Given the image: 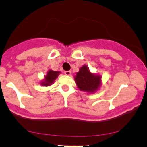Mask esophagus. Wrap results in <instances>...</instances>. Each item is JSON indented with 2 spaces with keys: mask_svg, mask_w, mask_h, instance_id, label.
Segmentation results:
<instances>
[{
  "mask_svg": "<svg viewBox=\"0 0 147 147\" xmlns=\"http://www.w3.org/2000/svg\"><path fill=\"white\" fill-rule=\"evenodd\" d=\"M65 74L66 75H68V76H69V75H71V71H65Z\"/></svg>",
  "mask_w": 147,
  "mask_h": 147,
  "instance_id": "1",
  "label": "esophagus"
}]
</instances>
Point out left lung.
Listing matches in <instances>:
<instances>
[{"label": "left lung", "mask_w": 147, "mask_h": 147, "mask_svg": "<svg viewBox=\"0 0 147 147\" xmlns=\"http://www.w3.org/2000/svg\"><path fill=\"white\" fill-rule=\"evenodd\" d=\"M75 81L80 91L89 94L94 93L100 90L102 84L101 75L90 72L89 67L84 65L75 75Z\"/></svg>", "instance_id": "left-lung-1"}]
</instances>
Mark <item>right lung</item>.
Wrapping results in <instances>:
<instances>
[{
    "label": "right lung",
    "instance_id": "1",
    "mask_svg": "<svg viewBox=\"0 0 147 147\" xmlns=\"http://www.w3.org/2000/svg\"><path fill=\"white\" fill-rule=\"evenodd\" d=\"M60 73L61 72L60 71H53L52 69H49L46 75L44 76L43 80L40 82V84L43 87H49L52 85Z\"/></svg>",
    "mask_w": 147,
    "mask_h": 147
}]
</instances>
